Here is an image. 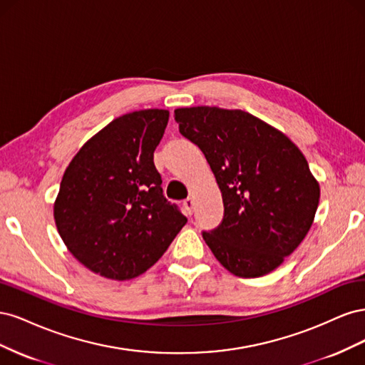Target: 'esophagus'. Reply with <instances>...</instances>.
<instances>
[{
	"label": "esophagus",
	"instance_id": "obj_1",
	"mask_svg": "<svg viewBox=\"0 0 365 365\" xmlns=\"http://www.w3.org/2000/svg\"><path fill=\"white\" fill-rule=\"evenodd\" d=\"M182 205H184V208H185V212L190 215V213L193 212V207H195V200H193V197H187V200H184V201H182Z\"/></svg>",
	"mask_w": 365,
	"mask_h": 365
}]
</instances>
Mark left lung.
<instances>
[{"instance_id": "left-lung-1", "label": "left lung", "mask_w": 365, "mask_h": 365, "mask_svg": "<svg viewBox=\"0 0 365 365\" xmlns=\"http://www.w3.org/2000/svg\"><path fill=\"white\" fill-rule=\"evenodd\" d=\"M180 132L202 150L222 193L224 219L202 237L231 274L262 277L302 244L319 185L294 143L240 109H175Z\"/></svg>"}]
</instances>
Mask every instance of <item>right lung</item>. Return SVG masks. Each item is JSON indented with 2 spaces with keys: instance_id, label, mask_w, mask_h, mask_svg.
I'll list each match as a JSON object with an SVG mask.
<instances>
[{
  "instance_id": "obj_1",
  "label": "right lung",
  "mask_w": 365,
  "mask_h": 365,
  "mask_svg": "<svg viewBox=\"0 0 365 365\" xmlns=\"http://www.w3.org/2000/svg\"><path fill=\"white\" fill-rule=\"evenodd\" d=\"M169 121L165 109L121 115L88 140L65 170L54 220L68 251L113 280L146 272L187 217L163 195L153 152Z\"/></svg>"
}]
</instances>
